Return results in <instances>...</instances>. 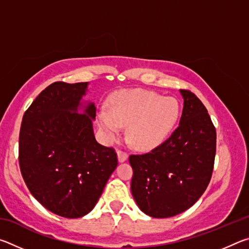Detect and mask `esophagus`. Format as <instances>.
I'll list each match as a JSON object with an SVG mask.
<instances>
[{"label": "esophagus", "instance_id": "obj_1", "mask_svg": "<svg viewBox=\"0 0 249 249\" xmlns=\"http://www.w3.org/2000/svg\"><path fill=\"white\" fill-rule=\"evenodd\" d=\"M117 158H119L120 162H124L127 160L128 155H127V153H125V151H123V150H119L117 151Z\"/></svg>", "mask_w": 249, "mask_h": 249}]
</instances>
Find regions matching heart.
<instances>
[{"mask_svg":"<svg viewBox=\"0 0 249 249\" xmlns=\"http://www.w3.org/2000/svg\"><path fill=\"white\" fill-rule=\"evenodd\" d=\"M108 107L98 113L99 125L107 140H116L122 126H128L129 144L140 150L161 144L179 116L176 99L145 90L121 91L112 96Z\"/></svg>","mask_w":249,"mask_h":249,"instance_id":"obj_1","label":"heart"}]
</instances>
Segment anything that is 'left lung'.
Wrapping results in <instances>:
<instances>
[{
  "mask_svg": "<svg viewBox=\"0 0 249 249\" xmlns=\"http://www.w3.org/2000/svg\"><path fill=\"white\" fill-rule=\"evenodd\" d=\"M183 109L171 136L150 153L130 155V190L140 209L151 217L184 212L203 195L212 177L216 130L203 103L180 90Z\"/></svg>",
  "mask_w": 249,
  "mask_h": 249,
  "instance_id": "1",
  "label": "left lung"
}]
</instances>
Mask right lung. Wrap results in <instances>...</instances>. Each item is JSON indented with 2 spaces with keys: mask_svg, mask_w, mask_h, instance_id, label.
Segmentation results:
<instances>
[{
  "mask_svg": "<svg viewBox=\"0 0 249 249\" xmlns=\"http://www.w3.org/2000/svg\"><path fill=\"white\" fill-rule=\"evenodd\" d=\"M87 88L88 82L52 83L24 113L19 130L18 161L28 190L68 218L92 211L117 166L114 148L94 137V104L80 102Z\"/></svg>",
  "mask_w": 249,
  "mask_h": 249,
  "instance_id": "1",
  "label": "right lung"
}]
</instances>
